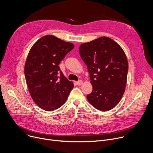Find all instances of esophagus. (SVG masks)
I'll list each match as a JSON object with an SVG mask.
<instances>
[{
    "label": "esophagus",
    "mask_w": 153,
    "mask_h": 153,
    "mask_svg": "<svg viewBox=\"0 0 153 153\" xmlns=\"http://www.w3.org/2000/svg\"><path fill=\"white\" fill-rule=\"evenodd\" d=\"M82 84H83V81H82V80H79L76 82V85H78V86L81 85Z\"/></svg>",
    "instance_id": "esophagus-1"
}]
</instances>
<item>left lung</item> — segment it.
I'll return each mask as SVG.
<instances>
[{
  "label": "left lung",
  "instance_id": "left-lung-1",
  "mask_svg": "<svg viewBox=\"0 0 153 153\" xmlns=\"http://www.w3.org/2000/svg\"><path fill=\"white\" fill-rule=\"evenodd\" d=\"M79 51L92 86L86 96L89 102L102 111L113 108L121 100L127 82L128 65L123 50L111 39L102 37L81 44Z\"/></svg>",
  "mask_w": 153,
  "mask_h": 153
}]
</instances>
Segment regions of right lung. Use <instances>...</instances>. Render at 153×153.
Wrapping results in <instances>:
<instances>
[{"mask_svg":"<svg viewBox=\"0 0 153 153\" xmlns=\"http://www.w3.org/2000/svg\"><path fill=\"white\" fill-rule=\"evenodd\" d=\"M74 48L73 43L48 35L29 51L25 67L26 81L32 99L43 110L50 111L61 107L74 86L59 67Z\"/></svg>","mask_w":153,"mask_h":153,"instance_id":"1","label":"right lung"}]
</instances>
